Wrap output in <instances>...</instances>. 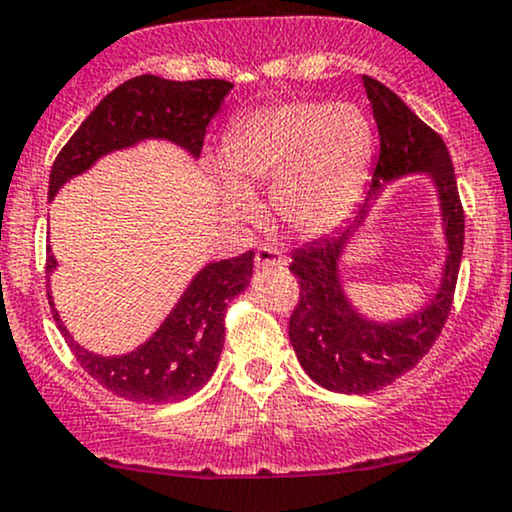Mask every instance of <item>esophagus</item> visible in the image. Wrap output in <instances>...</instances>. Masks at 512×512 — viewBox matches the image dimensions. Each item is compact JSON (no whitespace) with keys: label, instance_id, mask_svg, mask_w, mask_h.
<instances>
[{"label":"esophagus","instance_id":"34e87169","mask_svg":"<svg viewBox=\"0 0 512 512\" xmlns=\"http://www.w3.org/2000/svg\"><path fill=\"white\" fill-rule=\"evenodd\" d=\"M256 266L258 268H285L287 258L283 251L275 249V246H258Z\"/></svg>","mask_w":512,"mask_h":512}]
</instances>
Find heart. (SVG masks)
Listing matches in <instances>:
<instances>
[{
	"mask_svg": "<svg viewBox=\"0 0 512 512\" xmlns=\"http://www.w3.org/2000/svg\"><path fill=\"white\" fill-rule=\"evenodd\" d=\"M375 137L353 103L292 99L239 118L227 135V210L254 217L249 188L273 181L280 220L300 234H321L343 220L370 176Z\"/></svg>",
	"mask_w": 512,
	"mask_h": 512,
	"instance_id": "obj_1",
	"label": "heart"
}]
</instances>
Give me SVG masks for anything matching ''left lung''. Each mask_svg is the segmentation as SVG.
I'll return each mask as SVG.
<instances>
[{
	"label": "left lung",
	"mask_w": 512,
	"mask_h": 512,
	"mask_svg": "<svg viewBox=\"0 0 512 512\" xmlns=\"http://www.w3.org/2000/svg\"><path fill=\"white\" fill-rule=\"evenodd\" d=\"M363 84L380 132V157L370 191L346 229L295 251L290 263V273L300 283V297L287 326L290 343L304 372L324 389L341 394L377 392L426 358L452 312L464 249V208L442 137L382 82L365 74ZM416 170L433 173L441 191L448 237L443 285L423 313L396 325H375L360 318L340 292L337 256L349 232L362 221L381 181Z\"/></svg>",
	"instance_id": "obj_1"
}]
</instances>
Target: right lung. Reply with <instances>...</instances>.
Segmentation results:
<instances>
[{"label": "right lung", "instance_id": "1", "mask_svg": "<svg viewBox=\"0 0 512 512\" xmlns=\"http://www.w3.org/2000/svg\"><path fill=\"white\" fill-rule=\"evenodd\" d=\"M229 89L232 84L225 79L171 82L157 74H140L116 86L55 157L48 195L53 198L62 183L82 174L103 154L145 137H164L198 157L208 123ZM53 268L55 256L48 251L45 271ZM251 271L254 251L205 266L162 329L135 353L120 358H103L74 343L50 295L48 302L77 363L101 387L140 404H171L195 394L212 377L225 346L227 307L249 285Z\"/></svg>", "mask_w": 512, "mask_h": 512}]
</instances>
